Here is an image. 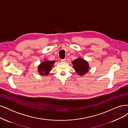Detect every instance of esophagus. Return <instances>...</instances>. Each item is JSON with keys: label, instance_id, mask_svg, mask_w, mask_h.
Listing matches in <instances>:
<instances>
[{"label": "esophagus", "instance_id": "34e87169", "mask_svg": "<svg viewBox=\"0 0 128 128\" xmlns=\"http://www.w3.org/2000/svg\"><path fill=\"white\" fill-rule=\"evenodd\" d=\"M60 61L62 62H65L66 61V59L65 58H64V59H61Z\"/></svg>", "mask_w": 128, "mask_h": 128}]
</instances>
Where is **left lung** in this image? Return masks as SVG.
<instances>
[{
	"mask_svg": "<svg viewBox=\"0 0 128 128\" xmlns=\"http://www.w3.org/2000/svg\"><path fill=\"white\" fill-rule=\"evenodd\" d=\"M73 68L76 72L80 76H83L86 74L89 70V65L88 62L81 58L75 60L73 62Z\"/></svg>",
	"mask_w": 128,
	"mask_h": 128,
	"instance_id": "1",
	"label": "left lung"
}]
</instances>
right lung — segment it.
<instances>
[{"label": "right lung", "mask_w": 128, "mask_h": 128, "mask_svg": "<svg viewBox=\"0 0 128 128\" xmlns=\"http://www.w3.org/2000/svg\"><path fill=\"white\" fill-rule=\"evenodd\" d=\"M55 61H50L45 60L43 62H42L38 66V72L40 73L41 75H45L47 76L52 70V68L53 66V65Z\"/></svg>", "instance_id": "add662e5"}]
</instances>
